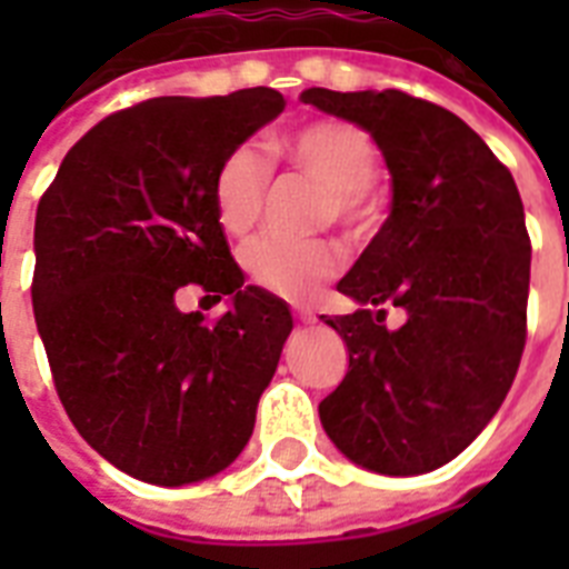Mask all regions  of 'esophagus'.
<instances>
[{
  "mask_svg": "<svg viewBox=\"0 0 569 569\" xmlns=\"http://www.w3.org/2000/svg\"><path fill=\"white\" fill-rule=\"evenodd\" d=\"M295 319L301 321V325H312V321H316V316H312L310 310H303V307H301V310H295Z\"/></svg>",
  "mask_w": 569,
  "mask_h": 569,
  "instance_id": "34e87169",
  "label": "esophagus"
}]
</instances>
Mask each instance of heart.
<instances>
[{"mask_svg":"<svg viewBox=\"0 0 569 569\" xmlns=\"http://www.w3.org/2000/svg\"><path fill=\"white\" fill-rule=\"evenodd\" d=\"M286 159L321 182L328 197L321 218L357 227L369 218V189L378 180L380 153L363 129L346 120H312L283 138ZM271 189V159L253 141H241L223 156L212 177L214 218L223 232L244 236L259 221ZM241 266L250 280L286 301H307L342 268L337 241H286L259 236L241 248Z\"/></svg>","mask_w":569,"mask_h":569,"instance_id":"obj_1","label":"heart"}]
</instances>
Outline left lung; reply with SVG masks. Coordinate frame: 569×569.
Returning a JSON list of instances; mask_svg holds the SVG:
<instances>
[{"mask_svg":"<svg viewBox=\"0 0 569 569\" xmlns=\"http://www.w3.org/2000/svg\"><path fill=\"white\" fill-rule=\"evenodd\" d=\"M375 138L392 212L339 280L351 316H321L348 346V372L319 405L348 460L380 476L449 463L502 407L526 348L531 244L520 191L451 111L405 91L301 93ZM383 306L408 321L389 331Z\"/></svg>","mask_w":569,"mask_h":569,"instance_id":"obj_1","label":"left lung"}]
</instances>
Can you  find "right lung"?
Here are the masks:
<instances>
[{"instance_id":"obj_1","label":"right lung","mask_w":569,"mask_h":569,"mask_svg":"<svg viewBox=\"0 0 569 569\" xmlns=\"http://www.w3.org/2000/svg\"><path fill=\"white\" fill-rule=\"evenodd\" d=\"M283 93L156 97L76 141L34 218L31 303L58 398L91 449L159 487L218 476L248 446L292 312L244 286L212 206L214 168ZM197 282L231 310L206 326Z\"/></svg>"}]
</instances>
